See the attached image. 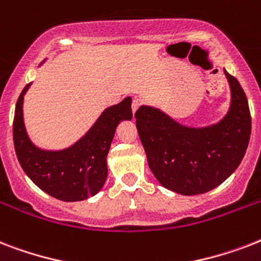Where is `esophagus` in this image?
Wrapping results in <instances>:
<instances>
[{
    "mask_svg": "<svg viewBox=\"0 0 261 261\" xmlns=\"http://www.w3.org/2000/svg\"><path fill=\"white\" fill-rule=\"evenodd\" d=\"M143 106V98L141 97H135L134 100H133V112H137V110H138L139 107Z\"/></svg>",
    "mask_w": 261,
    "mask_h": 261,
    "instance_id": "obj_1",
    "label": "esophagus"
}]
</instances>
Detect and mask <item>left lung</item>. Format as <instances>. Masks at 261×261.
Segmentation results:
<instances>
[{"instance_id": "8db88e82", "label": "left lung", "mask_w": 261, "mask_h": 261, "mask_svg": "<svg viewBox=\"0 0 261 261\" xmlns=\"http://www.w3.org/2000/svg\"><path fill=\"white\" fill-rule=\"evenodd\" d=\"M231 89L230 110L214 126L188 128L150 107L135 112L147 164L165 188L181 195L204 194L239 168L251 138L247 94L225 70Z\"/></svg>"}]
</instances>
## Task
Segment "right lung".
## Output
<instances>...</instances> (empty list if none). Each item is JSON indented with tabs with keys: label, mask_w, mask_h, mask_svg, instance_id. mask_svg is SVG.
<instances>
[{
	"label": "right lung",
	"mask_w": 261,
	"mask_h": 261,
	"mask_svg": "<svg viewBox=\"0 0 261 261\" xmlns=\"http://www.w3.org/2000/svg\"><path fill=\"white\" fill-rule=\"evenodd\" d=\"M28 84L16 102L13 143L16 155L27 176L43 190L63 202H77L93 196L106 182L107 155L115 130L122 120L133 118L131 97L107 108L92 128L69 149L40 150L32 145L22 120V100Z\"/></svg>",
	"instance_id": "1"
}]
</instances>
